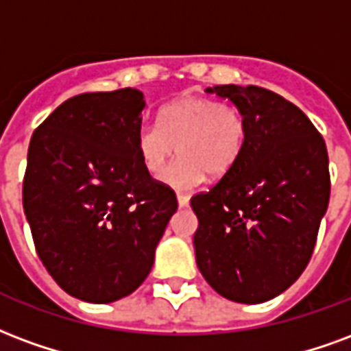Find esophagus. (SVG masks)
I'll return each mask as SVG.
<instances>
[{
    "label": "esophagus",
    "mask_w": 351,
    "mask_h": 351,
    "mask_svg": "<svg viewBox=\"0 0 351 351\" xmlns=\"http://www.w3.org/2000/svg\"><path fill=\"white\" fill-rule=\"evenodd\" d=\"M178 204L179 207L189 206V196H186V194H178Z\"/></svg>",
    "instance_id": "esophagus-1"
}]
</instances>
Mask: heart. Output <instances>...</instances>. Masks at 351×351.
<instances>
[{"label": "heart", "mask_w": 351, "mask_h": 351, "mask_svg": "<svg viewBox=\"0 0 351 351\" xmlns=\"http://www.w3.org/2000/svg\"><path fill=\"white\" fill-rule=\"evenodd\" d=\"M247 140L245 117L234 106L209 97L183 95L168 102L157 123L136 130V151L145 172L160 176L176 153L179 158L162 176L176 191H191L209 178H222L241 157Z\"/></svg>", "instance_id": "heart-1"}]
</instances>
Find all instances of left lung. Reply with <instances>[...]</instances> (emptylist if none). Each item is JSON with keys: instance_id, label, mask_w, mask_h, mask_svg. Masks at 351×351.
<instances>
[{"instance_id": "8db88e82", "label": "left lung", "mask_w": 351, "mask_h": 351, "mask_svg": "<svg viewBox=\"0 0 351 351\" xmlns=\"http://www.w3.org/2000/svg\"><path fill=\"white\" fill-rule=\"evenodd\" d=\"M247 123L241 157L191 198L198 269L222 298L258 305L280 295L311 260L329 204L324 138L301 110L258 86L207 88Z\"/></svg>"}]
</instances>
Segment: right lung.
I'll list each match as a JSON object with an SVG mask.
<instances>
[{"mask_svg": "<svg viewBox=\"0 0 351 351\" xmlns=\"http://www.w3.org/2000/svg\"><path fill=\"white\" fill-rule=\"evenodd\" d=\"M144 93L76 95L33 132L24 213L53 280L88 303H112L144 282L178 200L136 151Z\"/></svg>", "mask_w": 351, "mask_h": 351, "instance_id": "1", "label": "right lung"}]
</instances>
